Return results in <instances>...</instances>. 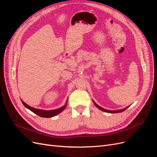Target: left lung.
Returning <instances> with one entry per match:
<instances>
[{
    "label": "left lung",
    "mask_w": 157,
    "mask_h": 157,
    "mask_svg": "<svg viewBox=\"0 0 157 157\" xmlns=\"http://www.w3.org/2000/svg\"><path fill=\"white\" fill-rule=\"evenodd\" d=\"M94 102V105H96L99 109H100V110H101V111H105V112H107V113H121V112H123V111H124L126 109H128V107H129V106H128L127 107H126V108H124V109H120V110H116V111H110V110H107V109H103V108H102V107H101L100 106H99L98 104H96V103H95L94 101H93Z\"/></svg>",
    "instance_id": "1"
}]
</instances>
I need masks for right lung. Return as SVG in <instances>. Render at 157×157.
Wrapping results in <instances>:
<instances>
[{
  "instance_id": "right-lung-1",
  "label": "right lung",
  "mask_w": 157,
  "mask_h": 157,
  "mask_svg": "<svg viewBox=\"0 0 157 157\" xmlns=\"http://www.w3.org/2000/svg\"><path fill=\"white\" fill-rule=\"evenodd\" d=\"M21 102L23 104V105H24L26 108L29 109V110L31 111L33 113H35L36 115H39L41 117L50 118V117H54V116L58 115V114H59L60 113L62 112L65 109L66 105H67V102H66V104H65V105H63V107H61V108H59V109H55V110H50V111H45V110H42V109H38L33 108V107H30L29 105H27V104L25 102H23V101H21Z\"/></svg>"
}]
</instances>
